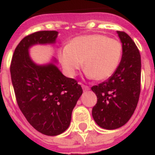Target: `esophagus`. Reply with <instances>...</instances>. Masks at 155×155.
<instances>
[{"label": "esophagus", "mask_w": 155, "mask_h": 155, "mask_svg": "<svg viewBox=\"0 0 155 155\" xmlns=\"http://www.w3.org/2000/svg\"><path fill=\"white\" fill-rule=\"evenodd\" d=\"M82 88H83L84 91H87V90L89 89V87L87 86V85H84V84H82Z\"/></svg>", "instance_id": "esophagus-1"}]
</instances>
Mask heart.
Listing matches in <instances>:
<instances>
[{"mask_svg": "<svg viewBox=\"0 0 155 155\" xmlns=\"http://www.w3.org/2000/svg\"><path fill=\"white\" fill-rule=\"evenodd\" d=\"M121 56V42L104 34L74 38L58 52L59 61L69 77H74L83 62L87 76L98 81H105L115 73Z\"/></svg>", "mask_w": 155, "mask_h": 155, "instance_id": "b5f03b06", "label": "heart"}]
</instances>
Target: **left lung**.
<instances>
[{"mask_svg": "<svg viewBox=\"0 0 155 155\" xmlns=\"http://www.w3.org/2000/svg\"><path fill=\"white\" fill-rule=\"evenodd\" d=\"M122 43V57L115 73L107 81L91 88L97 96L92 115L102 128L114 130L130 120L140 94L141 60L131 38L117 31Z\"/></svg>", "mask_w": 155, "mask_h": 155, "instance_id": "obj_1", "label": "left lung"}]
</instances>
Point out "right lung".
I'll return each mask as SVG.
<instances>
[{
  "instance_id": "obj_1",
  "label": "right lung",
  "mask_w": 155,
  "mask_h": 155,
  "mask_svg": "<svg viewBox=\"0 0 155 155\" xmlns=\"http://www.w3.org/2000/svg\"><path fill=\"white\" fill-rule=\"evenodd\" d=\"M57 31H38L25 37L14 51L10 75L17 104L29 124L46 136H57L67 129L73 108L83 93L77 81L66 77L53 63L38 66L28 48L54 43Z\"/></svg>"
}]
</instances>
